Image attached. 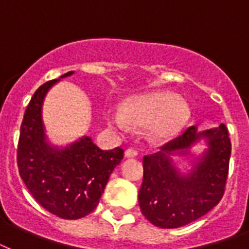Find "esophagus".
<instances>
[{"instance_id":"obj_1","label":"esophagus","mask_w":249,"mask_h":249,"mask_svg":"<svg viewBox=\"0 0 249 249\" xmlns=\"http://www.w3.org/2000/svg\"><path fill=\"white\" fill-rule=\"evenodd\" d=\"M138 155V152L134 150V148H128L126 151H125V158H136Z\"/></svg>"}]
</instances>
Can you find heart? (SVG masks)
Instances as JSON below:
<instances>
[{
    "label": "heart",
    "mask_w": 249,
    "mask_h": 249,
    "mask_svg": "<svg viewBox=\"0 0 249 249\" xmlns=\"http://www.w3.org/2000/svg\"><path fill=\"white\" fill-rule=\"evenodd\" d=\"M191 116V108L185 98L168 90L133 95L123 103L121 109L107 111V123L117 130H126L130 123L147 126L152 142L164 143L179 134Z\"/></svg>",
    "instance_id": "b5f03b06"
}]
</instances>
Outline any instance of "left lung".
<instances>
[{
    "mask_svg": "<svg viewBox=\"0 0 249 249\" xmlns=\"http://www.w3.org/2000/svg\"><path fill=\"white\" fill-rule=\"evenodd\" d=\"M196 145H204L194 153ZM231 143L224 124L197 130L191 126L159 152L143 158V182L138 194L141 211L161 229L185 226L220 203L229 173ZM174 157H185L181 170Z\"/></svg>",
    "mask_w": 249,
    "mask_h": 249,
    "instance_id": "left-lung-1",
    "label": "left lung"
}]
</instances>
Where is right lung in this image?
Here are the masks:
<instances>
[{
	"mask_svg": "<svg viewBox=\"0 0 249 249\" xmlns=\"http://www.w3.org/2000/svg\"><path fill=\"white\" fill-rule=\"evenodd\" d=\"M73 71L41 85L33 94L20 126L18 168L37 203L64 220H77L93 212L113 169L124 156L120 147L103 151L83 136L66 146L49 140L42 107L49 90Z\"/></svg>",
	"mask_w": 249,
	"mask_h": 249,
	"instance_id": "add662e5",
	"label": "right lung"
}]
</instances>
